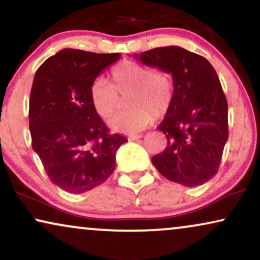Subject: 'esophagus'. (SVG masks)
<instances>
[{
  "mask_svg": "<svg viewBox=\"0 0 260 260\" xmlns=\"http://www.w3.org/2000/svg\"><path fill=\"white\" fill-rule=\"evenodd\" d=\"M141 138H143V134H134V136H129V140H139Z\"/></svg>",
  "mask_w": 260,
  "mask_h": 260,
  "instance_id": "34e87169",
  "label": "esophagus"
}]
</instances>
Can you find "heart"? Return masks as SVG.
I'll use <instances>...</instances> for the list:
<instances>
[{"label": "heart", "mask_w": 260, "mask_h": 260, "mask_svg": "<svg viewBox=\"0 0 260 260\" xmlns=\"http://www.w3.org/2000/svg\"><path fill=\"white\" fill-rule=\"evenodd\" d=\"M131 108L113 117L109 126L123 133H137L146 128L153 117L165 116L174 103V82L168 72L154 70L136 61H123L110 72V82L96 81L90 89V101L99 116L108 120L126 97Z\"/></svg>", "instance_id": "b5f03b06"}]
</instances>
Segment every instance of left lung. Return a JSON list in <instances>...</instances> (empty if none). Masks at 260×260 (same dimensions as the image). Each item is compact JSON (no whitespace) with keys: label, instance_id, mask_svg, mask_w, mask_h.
I'll list each match as a JSON object with an SVG mask.
<instances>
[{"label":"left lung","instance_id":"1","mask_svg":"<svg viewBox=\"0 0 260 260\" xmlns=\"http://www.w3.org/2000/svg\"><path fill=\"white\" fill-rule=\"evenodd\" d=\"M152 68L172 75L175 98L158 126L166 148L152 158L169 181L199 186L216 175L228 139V107L220 79L202 55L179 46L134 54Z\"/></svg>","mask_w":260,"mask_h":260}]
</instances>
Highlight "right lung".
<instances>
[{"instance_id": "right-lung-1", "label": "right lung", "mask_w": 260, "mask_h": 260, "mask_svg": "<svg viewBox=\"0 0 260 260\" xmlns=\"http://www.w3.org/2000/svg\"><path fill=\"white\" fill-rule=\"evenodd\" d=\"M120 53L64 48L38 69L29 100L32 147L52 182L82 193L113 174L116 152L127 139L112 134L92 108L90 89Z\"/></svg>"}]
</instances>
